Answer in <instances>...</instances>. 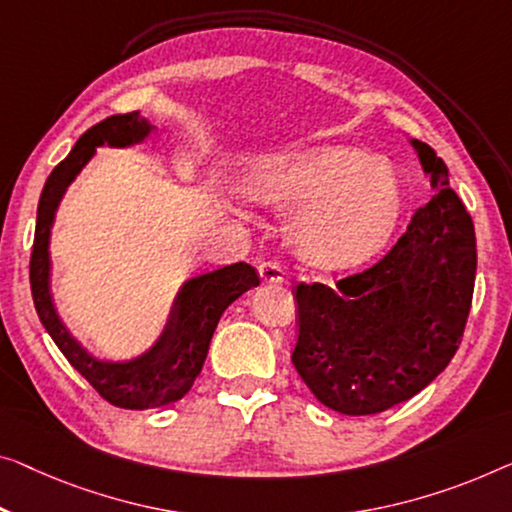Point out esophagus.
<instances>
[{"instance_id": "34e87169", "label": "esophagus", "mask_w": 512, "mask_h": 512, "mask_svg": "<svg viewBox=\"0 0 512 512\" xmlns=\"http://www.w3.org/2000/svg\"><path fill=\"white\" fill-rule=\"evenodd\" d=\"M257 271H259V278L264 282H282V269L276 262H262L257 266Z\"/></svg>"}]
</instances>
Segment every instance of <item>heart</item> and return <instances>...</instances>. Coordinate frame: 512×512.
Returning <instances> with one entry per match:
<instances>
[{"label": "heart", "mask_w": 512, "mask_h": 512, "mask_svg": "<svg viewBox=\"0 0 512 512\" xmlns=\"http://www.w3.org/2000/svg\"><path fill=\"white\" fill-rule=\"evenodd\" d=\"M239 190L259 207L292 209L289 246L324 271L354 269L381 253L404 202L391 163L342 144L259 158L243 170Z\"/></svg>", "instance_id": "b5f03b06"}]
</instances>
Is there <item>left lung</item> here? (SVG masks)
I'll list each match as a JSON object with an SVG mask.
<instances>
[{
	"label": "left lung",
	"instance_id": "8db88e82",
	"mask_svg": "<svg viewBox=\"0 0 512 512\" xmlns=\"http://www.w3.org/2000/svg\"><path fill=\"white\" fill-rule=\"evenodd\" d=\"M432 200L372 269L296 287L299 340L292 363L312 395L338 414H379L414 398L451 363L476 280V232L425 142L409 140Z\"/></svg>",
	"mask_w": 512,
	"mask_h": 512
}]
</instances>
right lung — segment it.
Wrapping results in <instances>:
<instances>
[{
  "mask_svg": "<svg viewBox=\"0 0 512 512\" xmlns=\"http://www.w3.org/2000/svg\"><path fill=\"white\" fill-rule=\"evenodd\" d=\"M154 131L156 126H151L140 112L114 114L101 124L91 126L75 142L71 154L52 170L43 186L36 211L32 262H29L34 305L45 331L68 358V363L101 393V398L121 409H156L181 400L202 372L213 331L227 305L259 285L257 271L246 262L183 280L179 292L174 294L163 331L144 352L126 361L94 356L61 322L55 296H52L50 257L52 227H55L59 204L68 186L96 156V149L135 147Z\"/></svg>",
  "mask_w": 512,
  "mask_h": 512,
  "instance_id": "right-lung-1",
  "label": "right lung"
}]
</instances>
